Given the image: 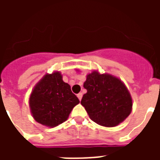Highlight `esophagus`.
<instances>
[{
    "instance_id": "34e87169",
    "label": "esophagus",
    "mask_w": 160,
    "mask_h": 160,
    "mask_svg": "<svg viewBox=\"0 0 160 160\" xmlns=\"http://www.w3.org/2000/svg\"><path fill=\"white\" fill-rule=\"evenodd\" d=\"M78 99L81 101L82 98V93H79V94H78Z\"/></svg>"
}]
</instances>
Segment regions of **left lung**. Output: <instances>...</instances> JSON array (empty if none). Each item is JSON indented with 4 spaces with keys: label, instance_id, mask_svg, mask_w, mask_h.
<instances>
[{
    "label": "left lung",
    "instance_id": "1",
    "mask_svg": "<svg viewBox=\"0 0 160 160\" xmlns=\"http://www.w3.org/2000/svg\"><path fill=\"white\" fill-rule=\"evenodd\" d=\"M83 87L87 92L81 104L90 119L98 125L114 128L131 113L132 98L123 82L116 76L93 70L87 75Z\"/></svg>",
    "mask_w": 160,
    "mask_h": 160
}]
</instances>
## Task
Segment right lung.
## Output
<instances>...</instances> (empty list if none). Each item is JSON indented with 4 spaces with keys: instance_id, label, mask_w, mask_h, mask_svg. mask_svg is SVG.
I'll list each match as a JSON object with an SVG mask.
<instances>
[{
    "instance_id": "right-lung-1",
    "label": "right lung",
    "mask_w": 160,
    "mask_h": 160,
    "mask_svg": "<svg viewBox=\"0 0 160 160\" xmlns=\"http://www.w3.org/2000/svg\"><path fill=\"white\" fill-rule=\"evenodd\" d=\"M79 102L70 85L62 80L60 71L46 73L35 85L29 98L32 118L48 128H55L66 121Z\"/></svg>"
}]
</instances>
